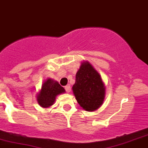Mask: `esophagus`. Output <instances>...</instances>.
I'll list each match as a JSON object with an SVG mask.
<instances>
[{"label":"esophagus","mask_w":148,"mask_h":148,"mask_svg":"<svg viewBox=\"0 0 148 148\" xmlns=\"http://www.w3.org/2000/svg\"><path fill=\"white\" fill-rule=\"evenodd\" d=\"M65 90L67 93H69L70 91H71V86L69 85H67L66 86H65Z\"/></svg>","instance_id":"1"}]
</instances>
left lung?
I'll return each mask as SVG.
<instances>
[{
	"label": "left lung",
	"mask_w": 148,
	"mask_h": 148,
	"mask_svg": "<svg viewBox=\"0 0 148 148\" xmlns=\"http://www.w3.org/2000/svg\"><path fill=\"white\" fill-rule=\"evenodd\" d=\"M72 90L78 103L86 111L98 110L105 97V87L101 77L88 61L81 64Z\"/></svg>",
	"instance_id": "left-lung-1"
}]
</instances>
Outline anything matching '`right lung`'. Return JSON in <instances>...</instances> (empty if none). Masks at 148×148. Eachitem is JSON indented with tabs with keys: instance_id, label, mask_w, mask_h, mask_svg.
Returning a JSON list of instances; mask_svg holds the SVG:
<instances>
[{
	"instance_id": "1",
	"label": "right lung",
	"mask_w": 148,
	"mask_h": 148,
	"mask_svg": "<svg viewBox=\"0 0 148 148\" xmlns=\"http://www.w3.org/2000/svg\"><path fill=\"white\" fill-rule=\"evenodd\" d=\"M65 93V89L56 81L47 79L41 86L37 96V101L41 107L47 108L53 105L58 95Z\"/></svg>"
}]
</instances>
